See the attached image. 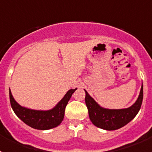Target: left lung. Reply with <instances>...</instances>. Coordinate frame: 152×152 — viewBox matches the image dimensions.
<instances>
[{
  "label": "left lung",
  "mask_w": 152,
  "mask_h": 152,
  "mask_svg": "<svg viewBox=\"0 0 152 152\" xmlns=\"http://www.w3.org/2000/svg\"><path fill=\"white\" fill-rule=\"evenodd\" d=\"M85 103L88 109L91 121L96 127L105 130H116L128 124L135 118L141 108L143 100V86L142 85L139 97L128 108L107 109L100 107L85 91Z\"/></svg>",
  "instance_id": "obj_1"
}]
</instances>
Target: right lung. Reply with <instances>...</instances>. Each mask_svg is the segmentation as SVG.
<instances>
[{"label": "right lung", "instance_id": "right-lung-1", "mask_svg": "<svg viewBox=\"0 0 152 152\" xmlns=\"http://www.w3.org/2000/svg\"><path fill=\"white\" fill-rule=\"evenodd\" d=\"M76 90L77 88L69 90L56 107L49 110H36L22 107L14 100L10 89H9V94L13 112L24 123L36 129L48 130L55 128L61 123L64 119L65 107Z\"/></svg>", "mask_w": 152, "mask_h": 152}]
</instances>
